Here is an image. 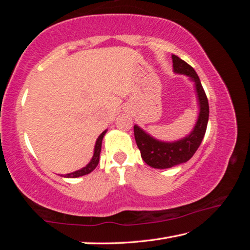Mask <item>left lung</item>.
<instances>
[{
	"label": "left lung",
	"mask_w": 250,
	"mask_h": 250,
	"mask_svg": "<svg viewBox=\"0 0 250 250\" xmlns=\"http://www.w3.org/2000/svg\"><path fill=\"white\" fill-rule=\"evenodd\" d=\"M173 70L176 74L186 75L195 83L200 113L195 125L188 135L174 142L156 140L135 125L133 126L134 138L141 156L145 162L154 168H170L181 163H185L192 158L204 138L207 122H208L209 107L208 100L196 71L188 62L182 61L176 55H172Z\"/></svg>",
	"instance_id": "8db88e82"
}]
</instances>
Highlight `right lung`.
Here are the masks:
<instances>
[{"label":"right lung","instance_id":"add662e5","mask_svg":"<svg viewBox=\"0 0 250 250\" xmlns=\"http://www.w3.org/2000/svg\"><path fill=\"white\" fill-rule=\"evenodd\" d=\"M105 132H107V130H104V132L99 135L98 139H97L96 145H95V150H94V155H92V159L90 160V162L88 163L86 167H83V168H80V170H78V171H75L73 173H68V174L62 175V176L71 177V179H75V177H79V176L89 174L90 172L94 171L95 168H96V167L98 166V163H99L100 152H101V143H103V139L104 137Z\"/></svg>","mask_w":250,"mask_h":250}]
</instances>
